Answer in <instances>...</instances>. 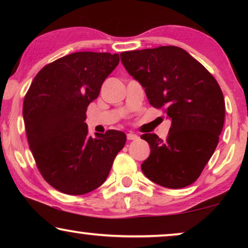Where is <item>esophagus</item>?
<instances>
[{
  "label": "esophagus",
  "instance_id": "obj_1",
  "mask_svg": "<svg viewBox=\"0 0 248 248\" xmlns=\"http://www.w3.org/2000/svg\"><path fill=\"white\" fill-rule=\"evenodd\" d=\"M126 138H127V140H138L139 139V137L137 134H133V133H127V135H126Z\"/></svg>",
  "mask_w": 248,
  "mask_h": 248
}]
</instances>
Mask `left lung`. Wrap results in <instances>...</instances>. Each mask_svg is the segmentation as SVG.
<instances>
[{
    "mask_svg": "<svg viewBox=\"0 0 248 248\" xmlns=\"http://www.w3.org/2000/svg\"><path fill=\"white\" fill-rule=\"evenodd\" d=\"M121 61L144 88L151 106L171 120L165 141L154 133L141 135L151 149L142 171L167 188L191 185L212 157L225 123L220 86L199 61L176 46L123 52Z\"/></svg>",
    "mask_w": 248,
    "mask_h": 248,
    "instance_id": "obj_1",
    "label": "left lung"
}]
</instances>
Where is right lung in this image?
I'll return each instance as SVG.
<instances>
[{
    "mask_svg": "<svg viewBox=\"0 0 248 248\" xmlns=\"http://www.w3.org/2000/svg\"><path fill=\"white\" fill-rule=\"evenodd\" d=\"M118 62V54L72 53L44 66L27 91L22 114L30 150L57 191L82 195L99 187L125 145L123 132L91 138L84 123L88 105Z\"/></svg>",
    "mask_w": 248,
    "mask_h": 248,
    "instance_id": "1",
    "label": "right lung"
}]
</instances>
